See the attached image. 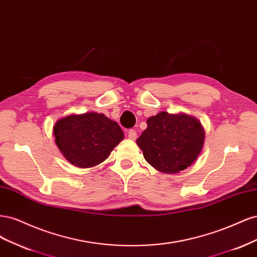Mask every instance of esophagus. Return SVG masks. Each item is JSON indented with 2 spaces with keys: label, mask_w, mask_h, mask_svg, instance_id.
Here are the masks:
<instances>
[{
  "label": "esophagus",
  "mask_w": 257,
  "mask_h": 257,
  "mask_svg": "<svg viewBox=\"0 0 257 257\" xmlns=\"http://www.w3.org/2000/svg\"><path fill=\"white\" fill-rule=\"evenodd\" d=\"M127 136H128L130 139H133V141H134V139H136V137H137V132H136V130H133V128L130 130V131L127 132Z\"/></svg>",
  "instance_id": "esophagus-1"
}]
</instances>
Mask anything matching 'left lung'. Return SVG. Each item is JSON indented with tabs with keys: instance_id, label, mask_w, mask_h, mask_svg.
I'll list each match as a JSON object with an SVG mask.
<instances>
[{
	"instance_id": "left-lung-1",
	"label": "left lung",
	"mask_w": 257,
	"mask_h": 257,
	"mask_svg": "<svg viewBox=\"0 0 257 257\" xmlns=\"http://www.w3.org/2000/svg\"><path fill=\"white\" fill-rule=\"evenodd\" d=\"M147 124L136 143L145 160L161 173H180L203 150L205 131L194 116L162 111L150 116Z\"/></svg>"
}]
</instances>
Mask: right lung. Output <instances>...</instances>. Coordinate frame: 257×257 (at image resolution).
<instances>
[{"label":"right lung","instance_id":"obj_1","mask_svg":"<svg viewBox=\"0 0 257 257\" xmlns=\"http://www.w3.org/2000/svg\"><path fill=\"white\" fill-rule=\"evenodd\" d=\"M53 135L64 158L80 168L100 164L124 138L118 123L97 112L64 116L53 126Z\"/></svg>","mask_w":257,"mask_h":257}]
</instances>
